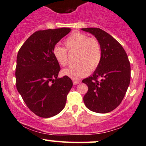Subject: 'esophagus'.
<instances>
[{
  "label": "esophagus",
  "instance_id": "esophagus-1",
  "mask_svg": "<svg viewBox=\"0 0 146 146\" xmlns=\"http://www.w3.org/2000/svg\"><path fill=\"white\" fill-rule=\"evenodd\" d=\"M80 83L79 80H73V84L74 85H78V84Z\"/></svg>",
  "mask_w": 146,
  "mask_h": 146
}]
</instances>
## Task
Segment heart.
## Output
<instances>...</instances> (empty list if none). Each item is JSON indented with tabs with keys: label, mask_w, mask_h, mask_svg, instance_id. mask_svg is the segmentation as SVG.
Listing matches in <instances>:
<instances>
[{
	"label": "heart",
	"mask_w": 146,
	"mask_h": 146,
	"mask_svg": "<svg viewBox=\"0 0 146 146\" xmlns=\"http://www.w3.org/2000/svg\"><path fill=\"white\" fill-rule=\"evenodd\" d=\"M65 45L69 51L78 50V61L81 63L63 70V76L78 80L89 74V66L91 70H95L100 64L102 50L100 43L96 39L90 38L85 33L74 32L65 40ZM67 49L59 46H55L53 48V55L57 62L63 66L68 63Z\"/></svg>",
	"instance_id": "1"
}]
</instances>
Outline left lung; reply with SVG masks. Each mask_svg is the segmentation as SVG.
<instances>
[{"label": "left lung", "mask_w": 146, "mask_h": 146, "mask_svg": "<svg viewBox=\"0 0 146 146\" xmlns=\"http://www.w3.org/2000/svg\"><path fill=\"white\" fill-rule=\"evenodd\" d=\"M90 33L100 44L102 59L92 76L83 80L88 86L83 97L87 109L107 113L117 108L124 98L131 80V65L121 45L98 28L81 29Z\"/></svg>", "instance_id": "1"}]
</instances>
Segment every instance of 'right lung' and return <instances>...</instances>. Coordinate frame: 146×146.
I'll return each mask as SVG.
<instances>
[{"label": "right lung", "mask_w": 146, "mask_h": 146, "mask_svg": "<svg viewBox=\"0 0 146 146\" xmlns=\"http://www.w3.org/2000/svg\"><path fill=\"white\" fill-rule=\"evenodd\" d=\"M70 31V28H61L36 31L18 52L17 90L29 109L41 117L59 113L72 87L69 77L58 78L61 68L53 55L54 46Z\"/></svg>", "instance_id": "add662e5"}]
</instances>
